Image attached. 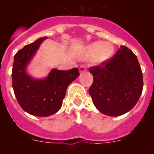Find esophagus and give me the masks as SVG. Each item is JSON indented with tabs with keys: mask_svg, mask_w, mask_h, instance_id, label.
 Here are the masks:
<instances>
[{
	"mask_svg": "<svg viewBox=\"0 0 154 154\" xmlns=\"http://www.w3.org/2000/svg\"><path fill=\"white\" fill-rule=\"evenodd\" d=\"M85 71H86V66H85V65H81V66L79 67L80 72H85Z\"/></svg>",
	"mask_w": 154,
	"mask_h": 154,
	"instance_id": "obj_1",
	"label": "esophagus"
}]
</instances>
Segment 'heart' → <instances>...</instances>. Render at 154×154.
<instances>
[{
    "mask_svg": "<svg viewBox=\"0 0 154 154\" xmlns=\"http://www.w3.org/2000/svg\"><path fill=\"white\" fill-rule=\"evenodd\" d=\"M113 48L111 45L103 43L102 42H96L87 48L85 56L88 58L94 57L95 62L100 63L107 60L112 55Z\"/></svg>",
    "mask_w": 154,
    "mask_h": 154,
    "instance_id": "1",
    "label": "heart"
}]
</instances>
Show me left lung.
<instances>
[{"label": "left lung", "instance_id": "left-lung-1", "mask_svg": "<svg viewBox=\"0 0 154 154\" xmlns=\"http://www.w3.org/2000/svg\"><path fill=\"white\" fill-rule=\"evenodd\" d=\"M89 69L93 76L89 95L102 113L118 116L135 106L143 80L137 55L131 50L122 45L112 58Z\"/></svg>", "mask_w": 154, "mask_h": 154}]
</instances>
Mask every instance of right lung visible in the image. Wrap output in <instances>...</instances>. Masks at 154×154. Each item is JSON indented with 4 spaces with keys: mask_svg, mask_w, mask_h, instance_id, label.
<instances>
[{
    "mask_svg": "<svg viewBox=\"0 0 154 154\" xmlns=\"http://www.w3.org/2000/svg\"><path fill=\"white\" fill-rule=\"evenodd\" d=\"M47 38H41L19 50L14 58L12 86L21 108L31 115L48 116L60 109L69 84L79 75L77 68L51 71L45 79L35 80L26 73L28 62Z\"/></svg>",
    "mask_w": 154,
    "mask_h": 154,
    "instance_id": "right-lung-1",
    "label": "right lung"
}]
</instances>
